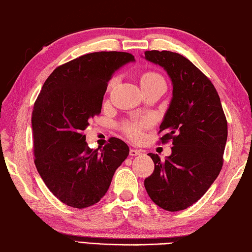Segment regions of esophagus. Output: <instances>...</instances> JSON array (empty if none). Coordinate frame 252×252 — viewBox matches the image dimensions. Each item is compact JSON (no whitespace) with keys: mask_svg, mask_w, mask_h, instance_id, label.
<instances>
[{"mask_svg":"<svg viewBox=\"0 0 252 252\" xmlns=\"http://www.w3.org/2000/svg\"><path fill=\"white\" fill-rule=\"evenodd\" d=\"M142 152H143V151H141V150H134V149H132V150H130V155H131V156L141 155Z\"/></svg>","mask_w":252,"mask_h":252,"instance_id":"1","label":"esophagus"}]
</instances>
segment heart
Here are the masks:
<instances>
[{"label":"heart","instance_id":"heart-1","mask_svg":"<svg viewBox=\"0 0 252 252\" xmlns=\"http://www.w3.org/2000/svg\"><path fill=\"white\" fill-rule=\"evenodd\" d=\"M161 78L160 75L155 73V72H145L143 73L141 77H140V83H141V87H145L147 85H150L151 83L155 82L157 80ZM115 84V80H112L109 85H108V88H111ZM151 126V120L150 119H144L141 121H127L125 122L122 125V130L126 134L131 137L133 140H139L140 137L142 136V132L146 127H149Z\"/></svg>","mask_w":252,"mask_h":252}]
</instances>
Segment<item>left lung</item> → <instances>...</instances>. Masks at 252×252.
I'll use <instances>...</instances> for the list:
<instances>
[{
    "label": "left lung",
    "mask_w": 252,
    "mask_h": 252,
    "mask_svg": "<svg viewBox=\"0 0 252 252\" xmlns=\"http://www.w3.org/2000/svg\"><path fill=\"white\" fill-rule=\"evenodd\" d=\"M145 59L158 64L172 83V98L159 126L161 143L172 142L171 155L155 164L144 180L150 198L159 208L177 212L202 198L223 166L227 120L218 92L193 63L171 51H145Z\"/></svg>",
    "instance_id": "1"
}]
</instances>
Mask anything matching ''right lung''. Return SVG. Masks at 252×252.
<instances>
[{"label": "right lung", "instance_id": "right-lung-1", "mask_svg": "<svg viewBox=\"0 0 252 252\" xmlns=\"http://www.w3.org/2000/svg\"><path fill=\"white\" fill-rule=\"evenodd\" d=\"M133 61L127 52L84 54L58 66L34 101V165L48 189L64 204L85 209L99 202L129 155V146L117 137L100 151L90 149L83 131L88 120L100 113L113 73Z\"/></svg>", "mask_w": 252, "mask_h": 252}]
</instances>
